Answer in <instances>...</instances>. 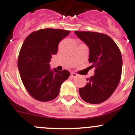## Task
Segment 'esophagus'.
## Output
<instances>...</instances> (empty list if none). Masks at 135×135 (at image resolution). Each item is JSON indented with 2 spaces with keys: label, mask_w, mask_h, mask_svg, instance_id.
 <instances>
[{
  "label": "esophagus",
  "mask_w": 135,
  "mask_h": 135,
  "mask_svg": "<svg viewBox=\"0 0 135 135\" xmlns=\"http://www.w3.org/2000/svg\"><path fill=\"white\" fill-rule=\"evenodd\" d=\"M71 74V76L73 78H76V77H77V76H78V75H77V74H76L75 72H71V74Z\"/></svg>",
  "instance_id": "34e87169"
}]
</instances>
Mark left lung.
<instances>
[{
  "label": "left lung",
  "instance_id": "left-lung-1",
  "mask_svg": "<svg viewBox=\"0 0 135 135\" xmlns=\"http://www.w3.org/2000/svg\"><path fill=\"white\" fill-rule=\"evenodd\" d=\"M76 35L89 48L90 68L95 74L87 79L79 94L84 101L99 104L106 101L120 82L122 58L118 46L109 36L94 32L75 31Z\"/></svg>",
  "mask_w": 135,
  "mask_h": 135
}]
</instances>
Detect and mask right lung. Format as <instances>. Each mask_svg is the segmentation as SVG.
I'll use <instances>...</instances> for the list:
<instances>
[{
    "label": "right lung",
    "mask_w": 135,
    "mask_h": 135,
    "mask_svg": "<svg viewBox=\"0 0 135 135\" xmlns=\"http://www.w3.org/2000/svg\"><path fill=\"white\" fill-rule=\"evenodd\" d=\"M70 31L39 30L32 32L23 42L17 65L21 79L30 95L40 101H49L59 93L61 85L70 76L67 70H51L49 62L57 54L59 42Z\"/></svg>",
    "instance_id": "right-lung-1"
}]
</instances>
